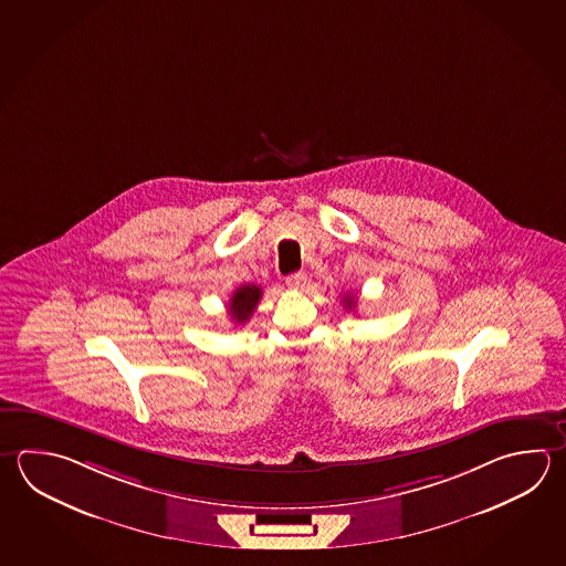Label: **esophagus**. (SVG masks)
Here are the masks:
<instances>
[{
	"label": "esophagus",
	"instance_id": "esophagus-1",
	"mask_svg": "<svg viewBox=\"0 0 566 566\" xmlns=\"http://www.w3.org/2000/svg\"><path fill=\"white\" fill-rule=\"evenodd\" d=\"M306 282H308V277H306L304 272H296V274H290V276L286 277V284H289L290 289L294 290H304Z\"/></svg>",
	"mask_w": 566,
	"mask_h": 566
}]
</instances>
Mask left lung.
<instances>
[{
  "mask_svg": "<svg viewBox=\"0 0 566 566\" xmlns=\"http://www.w3.org/2000/svg\"><path fill=\"white\" fill-rule=\"evenodd\" d=\"M342 300H344V306H346V308H354V304H356V300H354V296H350V294H346V296H344V298Z\"/></svg>",
  "mask_w": 566,
  "mask_h": 566,
  "instance_id": "obj_1",
  "label": "left lung"
}]
</instances>
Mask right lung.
<instances>
[{
    "instance_id": "obj_1",
    "label": "right lung",
    "mask_w": 566,
    "mask_h": 566,
    "mask_svg": "<svg viewBox=\"0 0 566 566\" xmlns=\"http://www.w3.org/2000/svg\"><path fill=\"white\" fill-rule=\"evenodd\" d=\"M262 298V289L256 284H244L234 290L232 298L228 302V314L234 324H245L254 314L258 302Z\"/></svg>"
}]
</instances>
